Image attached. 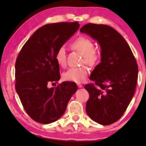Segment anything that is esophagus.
I'll return each instance as SVG.
<instances>
[{"mask_svg":"<svg viewBox=\"0 0 146 146\" xmlns=\"http://www.w3.org/2000/svg\"><path fill=\"white\" fill-rule=\"evenodd\" d=\"M77 86H78V87L79 88H82V86L80 84H79V83H78V84H77Z\"/></svg>","mask_w":146,"mask_h":146,"instance_id":"esophagus-1","label":"esophagus"}]
</instances>
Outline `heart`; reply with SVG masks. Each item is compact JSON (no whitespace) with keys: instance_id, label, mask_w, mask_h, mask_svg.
<instances>
[{"instance_id":"heart-1","label":"heart","mask_w":146,"mask_h":146,"mask_svg":"<svg viewBox=\"0 0 146 146\" xmlns=\"http://www.w3.org/2000/svg\"><path fill=\"white\" fill-rule=\"evenodd\" d=\"M71 47L83 55L82 63H85L90 67H95L99 64L101 53L94 49L95 45L91 39L85 36H80L74 40ZM55 59L58 66L64 67L66 65V53L64 46H60L55 55ZM88 68L85 66L78 68H71L62 74V78L66 81L74 82H82L87 78Z\"/></svg>"}]
</instances>
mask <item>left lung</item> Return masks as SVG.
<instances>
[{
    "instance_id": "left-lung-1",
    "label": "left lung",
    "mask_w": 146,
    "mask_h": 146,
    "mask_svg": "<svg viewBox=\"0 0 146 146\" xmlns=\"http://www.w3.org/2000/svg\"><path fill=\"white\" fill-rule=\"evenodd\" d=\"M80 31L98 41L102 56L90 77L95 84L84 86L90 94L86 113L95 122L110 125L122 117L134 95L137 60L127 42L111 26L89 23Z\"/></svg>"
}]
</instances>
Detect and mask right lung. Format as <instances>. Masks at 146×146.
Wrapping results in <instances>:
<instances>
[{"mask_svg": "<svg viewBox=\"0 0 146 146\" xmlns=\"http://www.w3.org/2000/svg\"><path fill=\"white\" fill-rule=\"evenodd\" d=\"M75 23L49 24L40 27L22 48L15 62V89L24 109L32 119L48 124L59 119L71 97L77 90L75 82H62L59 66L55 59L57 49L75 32Z\"/></svg>", "mask_w": 146, "mask_h": 146, "instance_id": "add662e5", "label": "right lung"}]
</instances>
